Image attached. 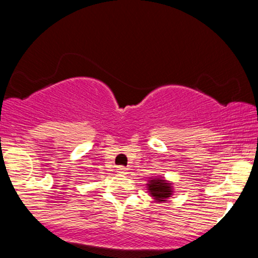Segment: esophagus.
Returning a JSON list of instances; mask_svg holds the SVG:
<instances>
[{
  "label": "esophagus",
  "instance_id": "1",
  "mask_svg": "<svg viewBox=\"0 0 258 258\" xmlns=\"http://www.w3.org/2000/svg\"><path fill=\"white\" fill-rule=\"evenodd\" d=\"M116 172L120 173V174H126L127 173V168L123 167V166H117Z\"/></svg>",
  "mask_w": 258,
  "mask_h": 258
}]
</instances>
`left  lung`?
I'll use <instances>...</instances> for the list:
<instances>
[{"instance_id": "1", "label": "left lung", "mask_w": 258, "mask_h": 258, "mask_svg": "<svg viewBox=\"0 0 258 258\" xmlns=\"http://www.w3.org/2000/svg\"><path fill=\"white\" fill-rule=\"evenodd\" d=\"M148 191H149L150 197L156 203H162V201H167L168 198L173 195V186L172 183L168 182L161 177H153L148 180L147 183Z\"/></svg>"}]
</instances>
